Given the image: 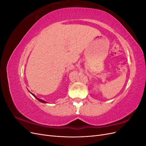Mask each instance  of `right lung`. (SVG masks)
<instances>
[{"label":"right lung","instance_id":"1","mask_svg":"<svg viewBox=\"0 0 146 146\" xmlns=\"http://www.w3.org/2000/svg\"><path fill=\"white\" fill-rule=\"evenodd\" d=\"M29 92H30V91H29ZM30 93H31V94H32V95H33V96L35 97V98H36V99H37V100H39V102H42V103H44V104H46V103H47V102L44 101V100H42V99H39V98H37V97H36V96H35V95L34 94L32 93V92H30Z\"/></svg>","mask_w":146,"mask_h":146}]
</instances>
